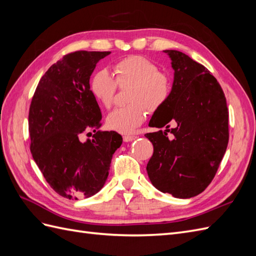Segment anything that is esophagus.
<instances>
[{
  "label": "esophagus",
  "mask_w": 256,
  "mask_h": 256,
  "mask_svg": "<svg viewBox=\"0 0 256 256\" xmlns=\"http://www.w3.org/2000/svg\"><path fill=\"white\" fill-rule=\"evenodd\" d=\"M136 138H138L136 136H124V141H125V142H131V141L136 140Z\"/></svg>",
  "instance_id": "obj_1"
}]
</instances>
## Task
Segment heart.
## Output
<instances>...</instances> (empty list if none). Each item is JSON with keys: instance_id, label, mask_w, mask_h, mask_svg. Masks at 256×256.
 <instances>
[{"instance_id": "obj_1", "label": "heart", "mask_w": 256, "mask_h": 256, "mask_svg": "<svg viewBox=\"0 0 256 256\" xmlns=\"http://www.w3.org/2000/svg\"><path fill=\"white\" fill-rule=\"evenodd\" d=\"M115 79L102 69L92 74L90 88L97 102L110 108L120 86H128L125 106L116 108L106 116V126L120 134H131L145 120L146 110L156 112L164 106L171 94V80L159 72L152 62L140 56H131L113 65Z\"/></svg>"}]
</instances>
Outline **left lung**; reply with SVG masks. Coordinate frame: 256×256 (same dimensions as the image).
<instances>
[{
    "label": "left lung",
    "instance_id": "1",
    "mask_svg": "<svg viewBox=\"0 0 256 256\" xmlns=\"http://www.w3.org/2000/svg\"><path fill=\"white\" fill-rule=\"evenodd\" d=\"M164 52L172 60L174 81L168 102L150 122L166 130L145 134L154 145L146 170L159 191L189 198L203 192L218 171L228 143V110L206 67L177 50Z\"/></svg>",
    "mask_w": 256,
    "mask_h": 256
}]
</instances>
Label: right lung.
Wrapping results in <instances>:
<instances>
[{"instance_id":"right-lung-1","label":"right lung","mask_w":256,"mask_h":256,"mask_svg":"<svg viewBox=\"0 0 256 256\" xmlns=\"http://www.w3.org/2000/svg\"><path fill=\"white\" fill-rule=\"evenodd\" d=\"M104 51H76L53 64L38 83L28 112L30 152L50 187L66 198H90L104 187L113 154L122 143L100 131L102 112L90 78ZM92 130V140L80 141ZM90 134V132H88Z\"/></svg>"}]
</instances>
